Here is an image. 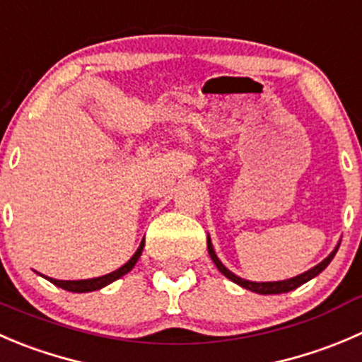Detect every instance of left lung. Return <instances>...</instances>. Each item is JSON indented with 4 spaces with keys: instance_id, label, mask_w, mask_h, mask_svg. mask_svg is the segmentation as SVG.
I'll list each match as a JSON object with an SVG mask.
<instances>
[{
    "instance_id": "left-lung-1",
    "label": "left lung",
    "mask_w": 362,
    "mask_h": 362,
    "mask_svg": "<svg viewBox=\"0 0 362 362\" xmlns=\"http://www.w3.org/2000/svg\"><path fill=\"white\" fill-rule=\"evenodd\" d=\"M206 247H209V255L210 258H212V262L216 263V267L219 269V272H223L224 276H226L230 281L237 283L238 286H242V288L245 290H251V292L255 293H262V296H274V293H286V292H292V290H296L297 286L304 285V283H308L310 279H313L315 276H318L322 272V270L325 269V267L331 263V259L334 258L336 251H338L339 244L336 245L334 251L331 252V255L327 256V258L324 259V262H320L318 265H315L313 269L306 270V272H303V274L296 276V278H290V279H285V281H267V283H256V281H247V279H242L238 278V276H235L231 270H228L226 267L223 265V262H221L219 258H217L216 251H214L212 247V242H210V237H206Z\"/></svg>"
}]
</instances>
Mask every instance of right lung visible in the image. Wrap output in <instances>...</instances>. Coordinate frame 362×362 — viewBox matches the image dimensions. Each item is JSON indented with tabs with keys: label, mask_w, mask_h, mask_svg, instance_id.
<instances>
[{
	"label": "right lung",
	"mask_w": 362,
	"mask_h": 362,
	"mask_svg": "<svg viewBox=\"0 0 362 362\" xmlns=\"http://www.w3.org/2000/svg\"><path fill=\"white\" fill-rule=\"evenodd\" d=\"M143 247H145V240L139 244L138 251L132 255V258L129 259L125 265H122L120 269L113 270V272H110V274L106 276H100V278H93V279H79V281H62V279H52V278H45L49 279V281L52 283V285L59 286V288L66 290V292H74V293H86V292H93V290H100L104 288V286H107L110 283L117 281V279H120L122 276H125L127 272H131L132 267L136 265V262L139 259V256H141V251Z\"/></svg>",
	"instance_id": "right-lung-1"
}]
</instances>
